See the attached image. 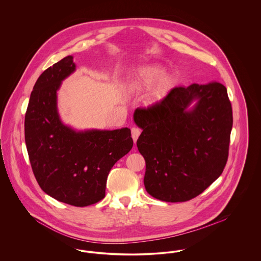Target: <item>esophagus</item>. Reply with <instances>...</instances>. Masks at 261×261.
I'll use <instances>...</instances> for the list:
<instances>
[{"label":"esophagus","mask_w":261,"mask_h":261,"mask_svg":"<svg viewBox=\"0 0 261 261\" xmlns=\"http://www.w3.org/2000/svg\"><path fill=\"white\" fill-rule=\"evenodd\" d=\"M131 134H132V138L134 140V143H136L138 138L141 135V129H139L137 127H133L131 129Z\"/></svg>","instance_id":"34e87169"}]
</instances>
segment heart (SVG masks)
<instances>
[{
	"label": "heart",
	"mask_w": 261,
	"mask_h": 261,
	"mask_svg": "<svg viewBox=\"0 0 261 261\" xmlns=\"http://www.w3.org/2000/svg\"><path fill=\"white\" fill-rule=\"evenodd\" d=\"M163 73V69L159 65H147L136 70L128 80V85L136 88H149L154 84ZM173 85V79L169 76H163L152 90L150 98L158 100L165 97Z\"/></svg>",
	"instance_id": "heart-1"
}]
</instances>
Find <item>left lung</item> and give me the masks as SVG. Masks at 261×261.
<instances>
[{
  "instance_id": "8db88e82",
  "label": "left lung",
  "mask_w": 261,
  "mask_h": 261,
  "mask_svg": "<svg viewBox=\"0 0 261 261\" xmlns=\"http://www.w3.org/2000/svg\"><path fill=\"white\" fill-rule=\"evenodd\" d=\"M195 98L191 112L186 107ZM143 129L137 147L146 161L144 184L155 199L183 202L200 195L222 174L229 155L233 112L217 82L174 87L135 112Z\"/></svg>"
}]
</instances>
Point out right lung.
<instances>
[{"label": "right lung", "mask_w": 261, "mask_h": 261, "mask_svg": "<svg viewBox=\"0 0 261 261\" xmlns=\"http://www.w3.org/2000/svg\"><path fill=\"white\" fill-rule=\"evenodd\" d=\"M72 59L65 57L39 76L25 113V143L40 188L54 199L82 207L105 198L109 173L131 150L133 139L127 127L77 133L62 124L57 91L75 70Z\"/></svg>", "instance_id": "right-lung-1"}]
</instances>
